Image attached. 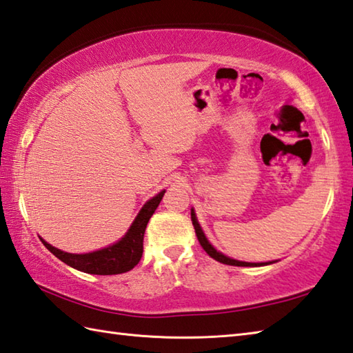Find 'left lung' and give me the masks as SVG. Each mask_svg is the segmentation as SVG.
<instances>
[{"label":"left lung","mask_w":353,"mask_h":353,"mask_svg":"<svg viewBox=\"0 0 353 353\" xmlns=\"http://www.w3.org/2000/svg\"><path fill=\"white\" fill-rule=\"evenodd\" d=\"M191 221H193V225H194V232H196V236L199 239V243H201L202 248L207 252V254L210 256V258L216 259L217 262H222V264H227V265H238V267H259V265H267V264H254V262H242V261H236V259H232V258H227L225 254H222L217 252V250H214V247L211 245V243L207 241V238H205V234L202 232L201 225H199V222L196 219V214H194V210H191Z\"/></svg>","instance_id":"obj_1"}]
</instances>
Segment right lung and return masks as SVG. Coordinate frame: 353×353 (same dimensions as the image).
<instances>
[{
  "label": "right lung",
  "instance_id": "right-lung-1",
  "mask_svg": "<svg viewBox=\"0 0 353 353\" xmlns=\"http://www.w3.org/2000/svg\"><path fill=\"white\" fill-rule=\"evenodd\" d=\"M163 194L165 191H160L156 197H152L151 201L143 205V208L140 210V213L134 219L128 233L117 243L101 248L99 252L72 254L61 252V250L52 247L46 241L41 239V242L50 253L55 254L57 258L65 262L69 267L75 268V270L91 274H119L130 272L131 268L139 264L140 258H142L143 234L146 225H148L150 217L154 214Z\"/></svg>",
  "mask_w": 353,
  "mask_h": 353
}]
</instances>
